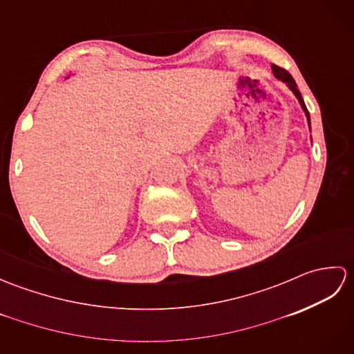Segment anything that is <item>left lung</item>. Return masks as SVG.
I'll list each match as a JSON object with an SVG mask.
<instances>
[{"label": "left lung", "mask_w": 354, "mask_h": 354, "mask_svg": "<svg viewBox=\"0 0 354 354\" xmlns=\"http://www.w3.org/2000/svg\"><path fill=\"white\" fill-rule=\"evenodd\" d=\"M272 73H274V76H275L278 80L284 82L286 86H288V88L290 89V91L293 93V95L297 97V99H298V103H299V106H301V109L304 111L306 118H307V124H309V129H310V115H309V111H307L306 104H304V100H303V97H301V94H299V91H298L295 80L292 79V76H290V74H289L288 71L283 70V68H280V66H277V65H272Z\"/></svg>", "instance_id": "1"}]
</instances>
